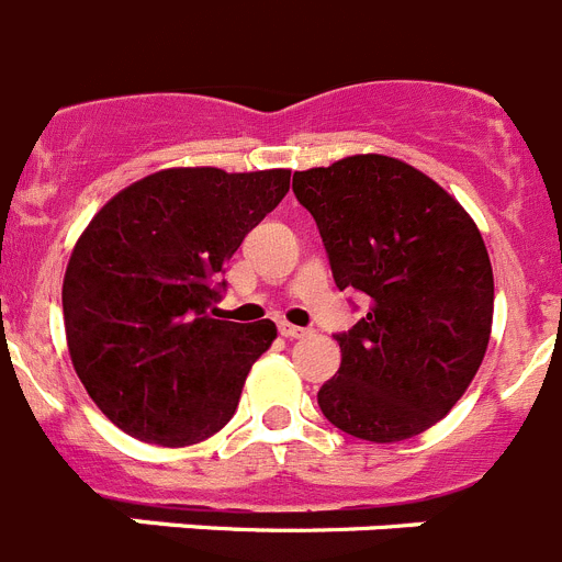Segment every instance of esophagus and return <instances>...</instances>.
I'll return each instance as SVG.
<instances>
[{
  "label": "esophagus",
  "mask_w": 562,
  "mask_h": 562,
  "mask_svg": "<svg viewBox=\"0 0 562 562\" xmlns=\"http://www.w3.org/2000/svg\"><path fill=\"white\" fill-rule=\"evenodd\" d=\"M278 331H281L284 337H290V340H297V337L310 335V329H304V326H292V324H286V321H281V324H278Z\"/></svg>",
  "instance_id": "esophagus-1"
}]
</instances>
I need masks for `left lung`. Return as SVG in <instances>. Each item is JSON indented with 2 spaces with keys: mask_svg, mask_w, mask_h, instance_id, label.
<instances>
[{
  "mask_svg": "<svg viewBox=\"0 0 562 562\" xmlns=\"http://www.w3.org/2000/svg\"><path fill=\"white\" fill-rule=\"evenodd\" d=\"M337 290L369 295L317 405L342 434L402 441L434 428L473 382L493 331V265L470 213L385 154L295 171Z\"/></svg>",
  "mask_w": 562,
  "mask_h": 562,
  "instance_id": "left-lung-1",
  "label": "left lung"
}]
</instances>
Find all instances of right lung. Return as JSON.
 <instances>
[{
	"instance_id": "add662e5",
	"label": "right lung",
	"mask_w": 562,
	"mask_h": 562,
	"mask_svg": "<svg viewBox=\"0 0 562 562\" xmlns=\"http://www.w3.org/2000/svg\"><path fill=\"white\" fill-rule=\"evenodd\" d=\"M286 191V168H166L92 216L64 272V329L78 380L123 434L186 448L236 414L278 331L207 310L233 252Z\"/></svg>"
}]
</instances>
